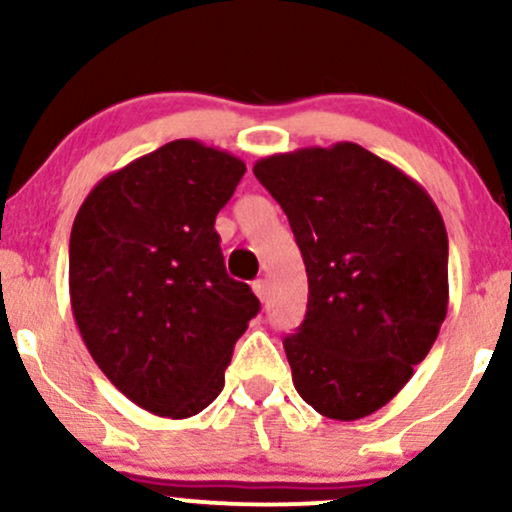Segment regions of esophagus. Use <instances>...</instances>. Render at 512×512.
Returning <instances> with one entry per match:
<instances>
[{"instance_id": "34e87169", "label": "esophagus", "mask_w": 512, "mask_h": 512, "mask_svg": "<svg viewBox=\"0 0 512 512\" xmlns=\"http://www.w3.org/2000/svg\"><path fill=\"white\" fill-rule=\"evenodd\" d=\"M252 291H255V296L260 298V301L264 303L269 298V284L264 279H257L255 284H252Z\"/></svg>"}]
</instances>
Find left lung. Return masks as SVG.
Here are the masks:
<instances>
[{
    "label": "left lung",
    "instance_id": "8db88e82",
    "mask_svg": "<svg viewBox=\"0 0 512 512\" xmlns=\"http://www.w3.org/2000/svg\"><path fill=\"white\" fill-rule=\"evenodd\" d=\"M301 248L308 310L284 337L298 395L356 421L409 383L448 313V233L409 175L339 142L260 158L252 168Z\"/></svg>",
    "mask_w": 512,
    "mask_h": 512
}]
</instances>
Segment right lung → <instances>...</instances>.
<instances>
[{"label":"right lung","instance_id":"obj_1","mask_svg":"<svg viewBox=\"0 0 512 512\" xmlns=\"http://www.w3.org/2000/svg\"><path fill=\"white\" fill-rule=\"evenodd\" d=\"M243 173L228 151L175 139L105 175L74 219L76 327L105 378L156 416L187 419L219 397L260 310L214 231Z\"/></svg>","mask_w":512,"mask_h":512}]
</instances>
